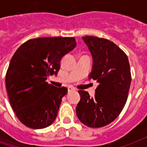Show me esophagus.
I'll list each match as a JSON object with an SVG mask.
<instances>
[{"label": "esophagus", "instance_id": "34e87169", "mask_svg": "<svg viewBox=\"0 0 147 147\" xmlns=\"http://www.w3.org/2000/svg\"><path fill=\"white\" fill-rule=\"evenodd\" d=\"M67 90H68V92H71V91H74V90H75V88L71 87V86H68Z\"/></svg>", "mask_w": 147, "mask_h": 147}]
</instances>
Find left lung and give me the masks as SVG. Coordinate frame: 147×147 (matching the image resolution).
I'll return each instance as SVG.
<instances>
[{"instance_id":"left-lung-1","label":"left lung","mask_w":147,"mask_h":147,"mask_svg":"<svg viewBox=\"0 0 147 147\" xmlns=\"http://www.w3.org/2000/svg\"><path fill=\"white\" fill-rule=\"evenodd\" d=\"M93 57L89 80L99 83L95 95L80 90L76 106L79 120L90 127H102L112 123L126 104L131 76L125 53L108 39L84 36Z\"/></svg>"}]
</instances>
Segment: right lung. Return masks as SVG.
I'll return each mask as SVG.
<instances>
[{
  "instance_id": "right-lung-1",
  "label": "right lung",
  "mask_w": 147,
  "mask_h": 147,
  "mask_svg": "<svg viewBox=\"0 0 147 147\" xmlns=\"http://www.w3.org/2000/svg\"><path fill=\"white\" fill-rule=\"evenodd\" d=\"M76 46L73 37L30 39L11 57L6 89L11 108L25 126L42 129L53 123L67 89L49 84L46 80L57 75L61 58Z\"/></svg>"
}]
</instances>
